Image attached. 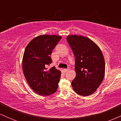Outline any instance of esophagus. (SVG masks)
Instances as JSON below:
<instances>
[{
  "mask_svg": "<svg viewBox=\"0 0 121 121\" xmlns=\"http://www.w3.org/2000/svg\"><path fill=\"white\" fill-rule=\"evenodd\" d=\"M70 70V68H67V69H64V72H66L67 71H68V70Z\"/></svg>",
  "mask_w": 121,
  "mask_h": 121,
  "instance_id": "obj_1",
  "label": "esophagus"
}]
</instances>
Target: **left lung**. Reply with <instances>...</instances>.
I'll return each instance as SVG.
<instances>
[{"label": "left lung", "mask_w": 121, "mask_h": 121, "mask_svg": "<svg viewBox=\"0 0 121 121\" xmlns=\"http://www.w3.org/2000/svg\"><path fill=\"white\" fill-rule=\"evenodd\" d=\"M66 40L75 56L76 76L72 86L76 93L88 96L96 91L104 79L105 64L102 53L87 37L69 35Z\"/></svg>", "instance_id": "1"}]
</instances>
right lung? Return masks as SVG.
I'll use <instances>...</instances> for the list:
<instances>
[{
	"label": "right lung",
	"mask_w": 121,
	"mask_h": 121,
	"mask_svg": "<svg viewBox=\"0 0 121 121\" xmlns=\"http://www.w3.org/2000/svg\"><path fill=\"white\" fill-rule=\"evenodd\" d=\"M57 35H43L29 43L23 58V70L29 85L40 95L53 94L58 88L61 72L53 66L49 70L46 66L52 62L51 55L61 39Z\"/></svg>",
	"instance_id": "add662e5"
}]
</instances>
